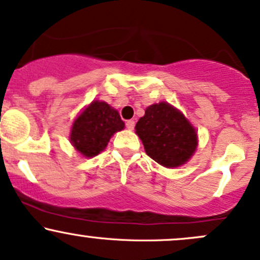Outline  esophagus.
<instances>
[{
  "label": "esophagus",
  "mask_w": 260,
  "mask_h": 260,
  "mask_svg": "<svg viewBox=\"0 0 260 260\" xmlns=\"http://www.w3.org/2000/svg\"><path fill=\"white\" fill-rule=\"evenodd\" d=\"M125 125H127V128L129 131H132L133 128H135V125H136V122L133 121V119H129V121H127L125 122Z\"/></svg>",
  "instance_id": "obj_1"
}]
</instances>
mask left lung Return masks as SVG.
Returning <instances> with one entry per match:
<instances>
[{"label":"left lung","instance_id":"obj_1","mask_svg":"<svg viewBox=\"0 0 260 260\" xmlns=\"http://www.w3.org/2000/svg\"><path fill=\"white\" fill-rule=\"evenodd\" d=\"M136 135L145 153L169 169L186 164L199 145L196 128L180 110L164 101L145 108L136 124Z\"/></svg>","mask_w":260,"mask_h":260}]
</instances>
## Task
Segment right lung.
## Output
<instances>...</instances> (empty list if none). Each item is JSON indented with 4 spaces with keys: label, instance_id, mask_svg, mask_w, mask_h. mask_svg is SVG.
Masks as SVG:
<instances>
[{
    "label": "right lung",
    "instance_id": "add662e5",
    "mask_svg": "<svg viewBox=\"0 0 260 260\" xmlns=\"http://www.w3.org/2000/svg\"><path fill=\"white\" fill-rule=\"evenodd\" d=\"M124 129V122L116 108L93 100L82 108L71 125L70 143L84 158H93L106 149L111 137Z\"/></svg>",
    "mask_w": 260,
    "mask_h": 260
}]
</instances>
